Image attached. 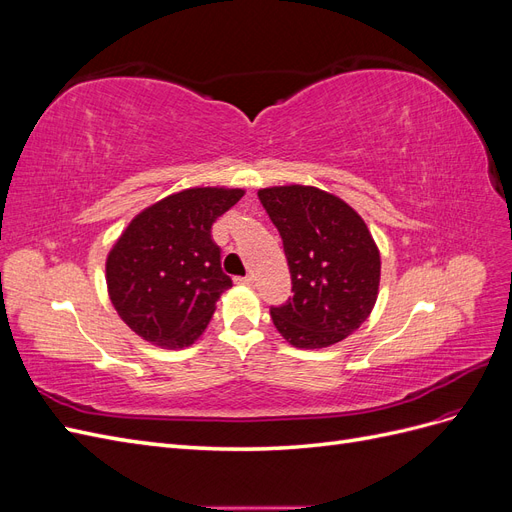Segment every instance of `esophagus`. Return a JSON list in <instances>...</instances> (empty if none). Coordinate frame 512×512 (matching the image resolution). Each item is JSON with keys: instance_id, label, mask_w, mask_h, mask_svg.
<instances>
[{"instance_id": "obj_1", "label": "esophagus", "mask_w": 512, "mask_h": 512, "mask_svg": "<svg viewBox=\"0 0 512 512\" xmlns=\"http://www.w3.org/2000/svg\"><path fill=\"white\" fill-rule=\"evenodd\" d=\"M239 282L245 284V286H252L254 284V277L252 275H245V277H239Z\"/></svg>"}]
</instances>
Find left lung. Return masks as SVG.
<instances>
[{
  "instance_id": "8db88e82",
  "label": "left lung",
  "mask_w": 512,
  "mask_h": 512,
  "mask_svg": "<svg viewBox=\"0 0 512 512\" xmlns=\"http://www.w3.org/2000/svg\"><path fill=\"white\" fill-rule=\"evenodd\" d=\"M280 230L292 299L271 307V320L288 344L329 348L371 314L380 286V252L363 218L342 198L312 185L258 190Z\"/></svg>"
}]
</instances>
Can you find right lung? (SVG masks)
I'll use <instances>...</instances> for the list:
<instances>
[{
    "label": "right lung",
    "instance_id": "add662e5",
    "mask_svg": "<svg viewBox=\"0 0 512 512\" xmlns=\"http://www.w3.org/2000/svg\"><path fill=\"white\" fill-rule=\"evenodd\" d=\"M243 194L239 188L170 194L121 232L106 258L108 297L145 342L177 350L207 329L215 303L232 286L211 226Z\"/></svg>",
    "mask_w": 512,
    "mask_h": 512
}]
</instances>
